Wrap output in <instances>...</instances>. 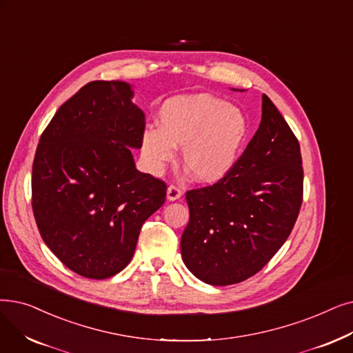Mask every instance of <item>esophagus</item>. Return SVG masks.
<instances>
[{
	"label": "esophagus",
	"instance_id": "esophagus-1",
	"mask_svg": "<svg viewBox=\"0 0 353 353\" xmlns=\"http://www.w3.org/2000/svg\"><path fill=\"white\" fill-rule=\"evenodd\" d=\"M180 197H181V190L179 188H176V186H168L167 188V201L174 202Z\"/></svg>",
	"mask_w": 353,
	"mask_h": 353
}]
</instances>
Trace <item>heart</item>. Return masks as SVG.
Wrapping results in <instances>:
<instances>
[{"label": "heart", "instance_id": "obj_1", "mask_svg": "<svg viewBox=\"0 0 353 353\" xmlns=\"http://www.w3.org/2000/svg\"><path fill=\"white\" fill-rule=\"evenodd\" d=\"M247 118L235 105L209 94L177 97L159 112V128H145L141 156L148 172L163 173L181 145V163L201 183H214L236 163Z\"/></svg>", "mask_w": 353, "mask_h": 353}]
</instances>
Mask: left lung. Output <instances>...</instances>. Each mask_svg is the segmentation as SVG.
I'll list each match as a JSON object with an SVG mask.
<instances>
[{
    "label": "left lung",
    "mask_w": 353,
    "mask_h": 353,
    "mask_svg": "<svg viewBox=\"0 0 353 353\" xmlns=\"http://www.w3.org/2000/svg\"><path fill=\"white\" fill-rule=\"evenodd\" d=\"M186 201L190 219L180 250L201 281L241 283L281 248L300 212L303 167L297 139L265 94L259 128L231 172L189 190Z\"/></svg>",
    "instance_id": "8db88e82"
}]
</instances>
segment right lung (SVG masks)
I'll list each match as a JSON object with an SVG mask.
<instances>
[{
    "instance_id": "1",
    "label": "right lung",
    "mask_w": 353,
    "mask_h": 353,
    "mask_svg": "<svg viewBox=\"0 0 353 353\" xmlns=\"http://www.w3.org/2000/svg\"><path fill=\"white\" fill-rule=\"evenodd\" d=\"M122 81H94L44 130L33 163L40 235L69 270L103 280L124 270L143 223L165 201V185L137 170L145 115Z\"/></svg>"
}]
</instances>
